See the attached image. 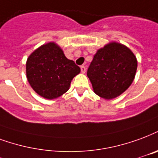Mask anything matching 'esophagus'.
I'll return each mask as SVG.
<instances>
[{"mask_svg":"<svg viewBox=\"0 0 158 158\" xmlns=\"http://www.w3.org/2000/svg\"><path fill=\"white\" fill-rule=\"evenodd\" d=\"M80 69H81V72H82L83 73H85V71H86V68H85V66H81V67H80Z\"/></svg>","mask_w":158,"mask_h":158,"instance_id":"obj_1","label":"esophagus"}]
</instances>
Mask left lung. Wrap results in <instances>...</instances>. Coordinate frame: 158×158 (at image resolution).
<instances>
[{"label": "left lung", "instance_id": "8db88e82", "mask_svg": "<svg viewBox=\"0 0 158 158\" xmlns=\"http://www.w3.org/2000/svg\"><path fill=\"white\" fill-rule=\"evenodd\" d=\"M137 59L126 45L111 42L97 50L87 71L97 95L112 100L129 88L135 79Z\"/></svg>", "mask_w": 158, "mask_h": 158}]
</instances>
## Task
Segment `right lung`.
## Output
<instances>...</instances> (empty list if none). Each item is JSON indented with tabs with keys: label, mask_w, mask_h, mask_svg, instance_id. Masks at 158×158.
<instances>
[{
	"label": "right lung",
	"mask_w": 158,
	"mask_h": 158,
	"mask_svg": "<svg viewBox=\"0 0 158 158\" xmlns=\"http://www.w3.org/2000/svg\"><path fill=\"white\" fill-rule=\"evenodd\" d=\"M80 68L68 59L54 42L43 44L29 55L26 63L27 79L41 97L53 100L66 93Z\"/></svg>",
	"instance_id": "1"
}]
</instances>
